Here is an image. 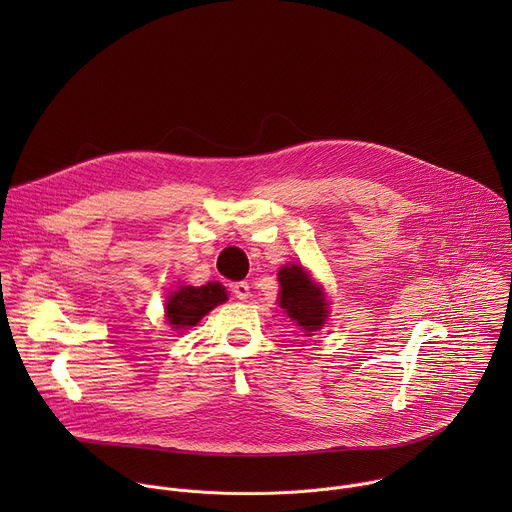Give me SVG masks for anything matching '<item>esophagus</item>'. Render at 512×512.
Segmentation results:
<instances>
[{"label":"esophagus","instance_id":"esophagus-1","mask_svg":"<svg viewBox=\"0 0 512 512\" xmlns=\"http://www.w3.org/2000/svg\"><path fill=\"white\" fill-rule=\"evenodd\" d=\"M233 294L237 300L247 302L251 298V285L247 281H237V283H233Z\"/></svg>","mask_w":512,"mask_h":512}]
</instances>
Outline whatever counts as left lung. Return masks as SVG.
<instances>
[{
	"mask_svg": "<svg viewBox=\"0 0 512 512\" xmlns=\"http://www.w3.org/2000/svg\"><path fill=\"white\" fill-rule=\"evenodd\" d=\"M279 279V306L291 322H296L304 336L320 330L328 318V302L322 285L296 263H287L277 273Z\"/></svg>",
	"mask_w": 512,
	"mask_h": 512,
	"instance_id": "1",
	"label": "left lung"
}]
</instances>
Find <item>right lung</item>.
Listing matches in <instances>:
<instances>
[{
	"label": "right lung",
	"mask_w": 512,
	"mask_h": 512,
	"mask_svg": "<svg viewBox=\"0 0 512 512\" xmlns=\"http://www.w3.org/2000/svg\"><path fill=\"white\" fill-rule=\"evenodd\" d=\"M227 289L218 281H210L206 285H180L168 296L166 302V320L172 328L184 330L196 326L212 308L225 304Z\"/></svg>",
	"instance_id": "obj_1"
}]
</instances>
